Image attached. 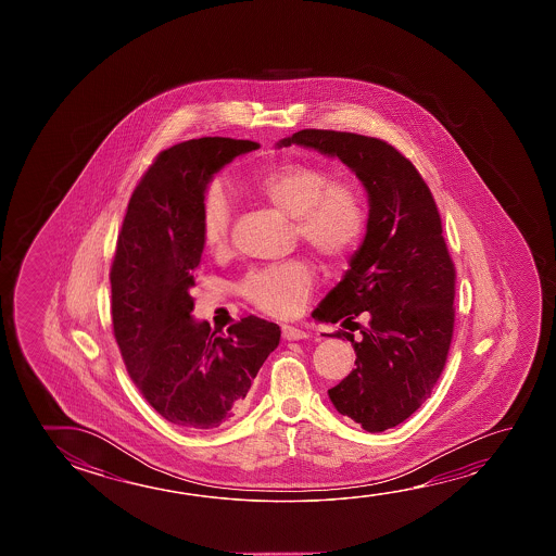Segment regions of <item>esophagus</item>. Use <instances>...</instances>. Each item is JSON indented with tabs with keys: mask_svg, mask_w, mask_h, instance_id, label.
<instances>
[{
	"mask_svg": "<svg viewBox=\"0 0 556 556\" xmlns=\"http://www.w3.org/2000/svg\"><path fill=\"white\" fill-rule=\"evenodd\" d=\"M281 336L282 339H287V341H299V339H304L308 333H306L304 329L292 328V326H282Z\"/></svg>",
	"mask_w": 556,
	"mask_h": 556,
	"instance_id": "1",
	"label": "esophagus"
}]
</instances>
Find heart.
<instances>
[{
  "label": "heart",
  "mask_w": 556,
  "mask_h": 556,
  "mask_svg": "<svg viewBox=\"0 0 556 556\" xmlns=\"http://www.w3.org/2000/svg\"><path fill=\"white\" fill-rule=\"evenodd\" d=\"M250 195L292 220V237L318 255L328 267H341L365 240L368 207L365 193L349 180H333L326 164L287 161L255 176ZM230 205L211 186L201 203L200 237L205 252L220 257L230 248ZM314 267L306 260L254 269L240 285L252 306L275 318L301 312L314 289Z\"/></svg>",
  "instance_id": "b5f03b06"
}]
</instances>
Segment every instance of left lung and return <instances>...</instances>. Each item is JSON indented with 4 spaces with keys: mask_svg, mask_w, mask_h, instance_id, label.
<instances>
[{
    "mask_svg": "<svg viewBox=\"0 0 556 556\" xmlns=\"http://www.w3.org/2000/svg\"><path fill=\"white\" fill-rule=\"evenodd\" d=\"M291 146L337 156L368 191L365 242L314 316L331 324L367 319L365 327L353 323L358 341L341 329L331 333L351 341L356 368L328 393L341 415L382 432L425 403L454 337L455 267L437 201L415 164L378 137L301 129L279 143Z\"/></svg>",
    "mask_w": 556,
    "mask_h": 556,
    "instance_id": "left-lung-1",
    "label": "left lung"
}]
</instances>
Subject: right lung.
<instances>
[{
	"label": "right lung",
	"mask_w": 556,
	"mask_h": 556,
	"mask_svg": "<svg viewBox=\"0 0 556 556\" xmlns=\"http://www.w3.org/2000/svg\"><path fill=\"white\" fill-rule=\"evenodd\" d=\"M257 147L201 137L163 151L129 198L110 267L112 328L129 378L161 417L188 430L232 419L281 339L277 324L255 316L227 333L191 318L207 184Z\"/></svg>",
	"instance_id": "1"
}]
</instances>
